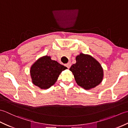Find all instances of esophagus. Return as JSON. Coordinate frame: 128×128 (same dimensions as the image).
<instances>
[{"instance_id":"34e87169","label":"esophagus","mask_w":128,"mask_h":128,"mask_svg":"<svg viewBox=\"0 0 128 128\" xmlns=\"http://www.w3.org/2000/svg\"><path fill=\"white\" fill-rule=\"evenodd\" d=\"M72 66V63H71V62H68V63H67L66 64V66L68 69L70 68V66Z\"/></svg>"}]
</instances>
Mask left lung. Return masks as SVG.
<instances>
[{
  "mask_svg": "<svg viewBox=\"0 0 128 128\" xmlns=\"http://www.w3.org/2000/svg\"><path fill=\"white\" fill-rule=\"evenodd\" d=\"M76 62L70 67L77 84L85 90L98 85L103 78V70L96 59L88 54L80 53L76 57Z\"/></svg>",
  "mask_w": 128,
  "mask_h": 128,
  "instance_id": "1",
  "label": "left lung"
}]
</instances>
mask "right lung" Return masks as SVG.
<instances>
[{"label":"right lung","mask_w":128,"mask_h":128,"mask_svg":"<svg viewBox=\"0 0 128 128\" xmlns=\"http://www.w3.org/2000/svg\"><path fill=\"white\" fill-rule=\"evenodd\" d=\"M67 69L50 56H43L32 65L30 69L32 82L41 89H47L56 83L62 71Z\"/></svg>","instance_id":"obj_1"}]
</instances>
